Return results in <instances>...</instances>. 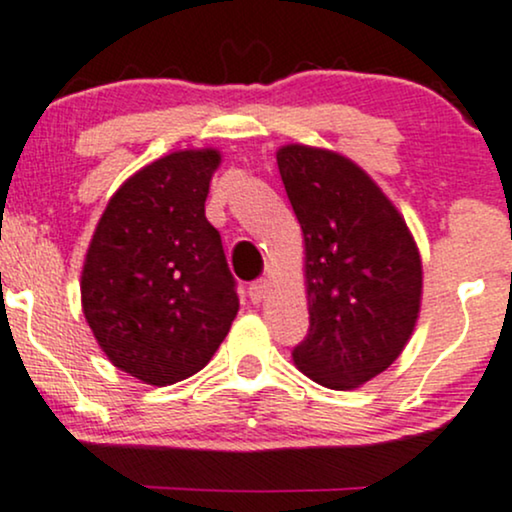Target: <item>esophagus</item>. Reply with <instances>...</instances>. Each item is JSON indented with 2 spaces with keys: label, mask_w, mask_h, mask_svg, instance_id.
I'll return each instance as SVG.
<instances>
[{
  "label": "esophagus",
  "mask_w": 512,
  "mask_h": 512,
  "mask_svg": "<svg viewBox=\"0 0 512 512\" xmlns=\"http://www.w3.org/2000/svg\"><path fill=\"white\" fill-rule=\"evenodd\" d=\"M267 291H269V281L267 279L252 281L250 288H248V298L252 300V305H260L264 300V295H267Z\"/></svg>",
  "instance_id": "1"
}]
</instances>
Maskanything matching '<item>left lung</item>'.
<instances>
[{"instance_id":"1","label":"left lung","mask_w":512,"mask_h":512,"mask_svg":"<svg viewBox=\"0 0 512 512\" xmlns=\"http://www.w3.org/2000/svg\"><path fill=\"white\" fill-rule=\"evenodd\" d=\"M276 164L305 240L310 331L293 362L326 389H360L415 331L420 250L398 207L353 159L291 143L276 150Z\"/></svg>"}]
</instances>
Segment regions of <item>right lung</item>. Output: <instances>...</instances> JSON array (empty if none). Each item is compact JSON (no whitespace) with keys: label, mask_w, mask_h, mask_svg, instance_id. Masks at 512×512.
<instances>
[{"label":"right lung","mask_w":512,"mask_h":512,"mask_svg":"<svg viewBox=\"0 0 512 512\" xmlns=\"http://www.w3.org/2000/svg\"><path fill=\"white\" fill-rule=\"evenodd\" d=\"M214 147L176 150L109 197L80 272V303L114 367L150 386L193 377L238 315L236 281L205 217Z\"/></svg>","instance_id":"right-lung-1"}]
</instances>
